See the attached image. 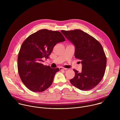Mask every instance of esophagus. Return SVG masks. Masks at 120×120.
Segmentation results:
<instances>
[{
    "label": "esophagus",
    "mask_w": 120,
    "mask_h": 120,
    "mask_svg": "<svg viewBox=\"0 0 120 120\" xmlns=\"http://www.w3.org/2000/svg\"><path fill=\"white\" fill-rule=\"evenodd\" d=\"M59 69H60V70H67V68H64V67H59Z\"/></svg>",
    "instance_id": "1"
}]
</instances>
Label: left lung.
<instances>
[{
    "mask_svg": "<svg viewBox=\"0 0 120 120\" xmlns=\"http://www.w3.org/2000/svg\"><path fill=\"white\" fill-rule=\"evenodd\" d=\"M61 32L75 46V57L80 60L82 64L81 73L73 70L75 75L70 82L82 91L92 89L105 75L107 60L103 48L96 39L82 30H62Z\"/></svg>",
    "mask_w": 120,
    "mask_h": 120,
    "instance_id": "1",
    "label": "left lung"
}]
</instances>
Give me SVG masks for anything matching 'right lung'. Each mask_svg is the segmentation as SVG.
<instances>
[{
  "instance_id": "1",
  "label": "right lung",
  "mask_w": 120,
  "mask_h": 120,
  "mask_svg": "<svg viewBox=\"0 0 120 120\" xmlns=\"http://www.w3.org/2000/svg\"><path fill=\"white\" fill-rule=\"evenodd\" d=\"M65 40L58 31L41 29L29 36L23 43L18 55V68L21 81L34 92H42L52 84L58 68L44 65L55 45Z\"/></svg>"
}]
</instances>
